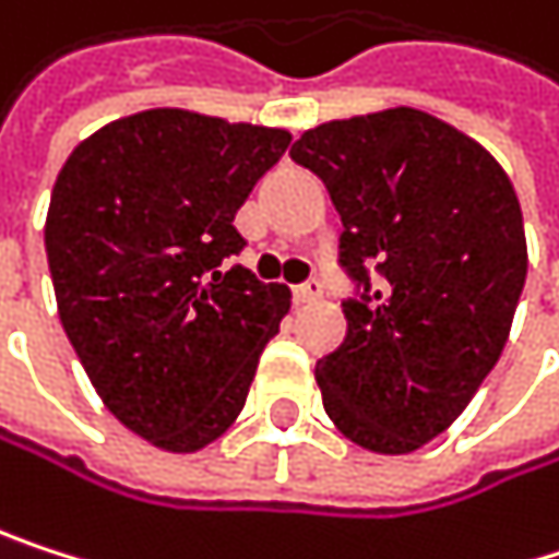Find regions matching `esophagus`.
<instances>
[{
    "label": "esophagus",
    "instance_id": "obj_1",
    "mask_svg": "<svg viewBox=\"0 0 559 559\" xmlns=\"http://www.w3.org/2000/svg\"><path fill=\"white\" fill-rule=\"evenodd\" d=\"M321 295H324V285L318 282V277H311V282H305V285L295 288V298H298L301 305H311V301H318Z\"/></svg>",
    "mask_w": 559,
    "mask_h": 559
}]
</instances>
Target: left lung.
Here are the masks:
<instances>
[{
    "label": "left lung",
    "mask_w": 559,
    "mask_h": 559,
    "mask_svg": "<svg viewBox=\"0 0 559 559\" xmlns=\"http://www.w3.org/2000/svg\"><path fill=\"white\" fill-rule=\"evenodd\" d=\"M292 159L324 179L357 285L344 344L318 360L324 409L360 449L416 452L508 344L527 277L518 192L481 143L416 107L305 130Z\"/></svg>",
    "instance_id": "1"
}]
</instances>
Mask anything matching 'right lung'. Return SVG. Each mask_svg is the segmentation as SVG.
I'll return each mask as SVG.
<instances>
[{"mask_svg":"<svg viewBox=\"0 0 559 559\" xmlns=\"http://www.w3.org/2000/svg\"><path fill=\"white\" fill-rule=\"evenodd\" d=\"M292 133L179 107L120 117L64 159L45 218L61 328L104 406L166 452H199L241 413L285 285L222 261L235 212Z\"/></svg>","mask_w":559,"mask_h":559,"instance_id":"right-lung-1","label":"right lung"}]
</instances>
